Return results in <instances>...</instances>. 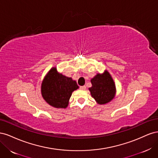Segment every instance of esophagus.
I'll use <instances>...</instances> for the list:
<instances>
[{"label": "esophagus", "instance_id": "34e87169", "mask_svg": "<svg viewBox=\"0 0 158 158\" xmlns=\"http://www.w3.org/2000/svg\"><path fill=\"white\" fill-rule=\"evenodd\" d=\"M80 89H82V90H85V89H86V86H85V85H82V86L80 87Z\"/></svg>", "mask_w": 158, "mask_h": 158}]
</instances>
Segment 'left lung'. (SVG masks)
Here are the masks:
<instances>
[{
    "mask_svg": "<svg viewBox=\"0 0 158 158\" xmlns=\"http://www.w3.org/2000/svg\"><path fill=\"white\" fill-rule=\"evenodd\" d=\"M92 86L89 88L91 95L100 105L110 102L116 93V87L109 72L106 70L103 74H97L91 80Z\"/></svg>",
    "mask_w": 158,
    "mask_h": 158,
    "instance_id": "obj_1",
    "label": "left lung"
}]
</instances>
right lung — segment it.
Returning a JSON list of instances; mask_svg holds the SVG:
<instances>
[{
	"mask_svg": "<svg viewBox=\"0 0 158 158\" xmlns=\"http://www.w3.org/2000/svg\"><path fill=\"white\" fill-rule=\"evenodd\" d=\"M78 88L75 80L59 73L56 67H53L43 80L41 95L50 106L56 108H66L72 93Z\"/></svg>",
	"mask_w": 158,
	"mask_h": 158,
	"instance_id": "add662e5",
	"label": "right lung"
}]
</instances>
